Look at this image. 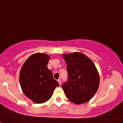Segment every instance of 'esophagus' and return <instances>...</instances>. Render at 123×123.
I'll use <instances>...</instances> for the list:
<instances>
[{"mask_svg":"<svg viewBox=\"0 0 123 123\" xmlns=\"http://www.w3.org/2000/svg\"><path fill=\"white\" fill-rule=\"evenodd\" d=\"M57 81H58V82H59V85H61V80H60V79H58Z\"/></svg>","mask_w":123,"mask_h":123,"instance_id":"esophagus-1","label":"esophagus"}]
</instances>
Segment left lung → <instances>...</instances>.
Segmentation results:
<instances>
[{"mask_svg": "<svg viewBox=\"0 0 123 123\" xmlns=\"http://www.w3.org/2000/svg\"><path fill=\"white\" fill-rule=\"evenodd\" d=\"M67 64L68 80L62 85L67 98L76 104L89 101L99 85V75L93 62L84 54L62 55Z\"/></svg>", "mask_w": 123, "mask_h": 123, "instance_id": "left-lung-1", "label": "left lung"}]
</instances>
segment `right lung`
<instances>
[{"label":"right lung","instance_id":"obj_1","mask_svg":"<svg viewBox=\"0 0 123 123\" xmlns=\"http://www.w3.org/2000/svg\"><path fill=\"white\" fill-rule=\"evenodd\" d=\"M50 56L44 53L31 55L21 68L19 82L24 93L36 104L50 99L59 84L47 68Z\"/></svg>","mask_w":123,"mask_h":123}]
</instances>
